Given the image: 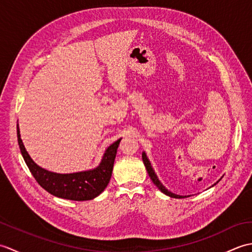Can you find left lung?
Wrapping results in <instances>:
<instances>
[{"label":"left lung","mask_w":252,"mask_h":252,"mask_svg":"<svg viewBox=\"0 0 252 252\" xmlns=\"http://www.w3.org/2000/svg\"><path fill=\"white\" fill-rule=\"evenodd\" d=\"M142 158H143V162H144V164H145V168H146V170H147V172H148V175H149V178H151V180L153 181V183L156 185L158 189L161 190L163 194H165L167 196H170V197H172V198H185L186 196H180V195H176V194H173V192H171L170 190H168L167 189H165V187L161 184V182H160L159 180H158V178H157V175H156V173H155V171H154V169L152 168V164H151V162H149V160H148V158H147V156H146V154L143 152V154H142ZM221 180V179H220ZM219 180V181H220ZM218 181V182H219ZM217 182V183H218ZM216 183V184H217ZM216 184H213V185H216ZM212 185V186H213ZM187 197H189V196H187Z\"/></svg>","instance_id":"1"}]
</instances>
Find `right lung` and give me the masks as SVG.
I'll list each match as a JSON object with an SVG mask.
<instances>
[{
  "label": "right lung",
  "instance_id": "1",
  "mask_svg": "<svg viewBox=\"0 0 252 252\" xmlns=\"http://www.w3.org/2000/svg\"><path fill=\"white\" fill-rule=\"evenodd\" d=\"M17 138L20 153L23 155L25 162L28 165L30 172L41 187H43L46 191L56 197L76 201L91 200L104 191L110 181L117 149L121 141V138H119L106 149L103 159H101L98 167L95 169L77 173L61 174L51 172V171L39 167L31 159L20 138L18 125Z\"/></svg>",
  "mask_w": 252,
  "mask_h": 252
}]
</instances>
